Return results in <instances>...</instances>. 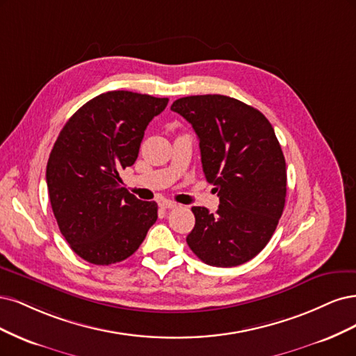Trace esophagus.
Listing matches in <instances>:
<instances>
[{"label":"esophagus","mask_w":356,"mask_h":356,"mask_svg":"<svg viewBox=\"0 0 356 356\" xmlns=\"http://www.w3.org/2000/svg\"><path fill=\"white\" fill-rule=\"evenodd\" d=\"M159 205H161L163 209H167V210H171V209H176V207H177V204H176V202H173V201H168V200L161 201V202H159Z\"/></svg>","instance_id":"1"}]
</instances>
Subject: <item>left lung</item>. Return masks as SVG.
Wrapping results in <instances>:
<instances>
[{
    "label": "left lung",
    "instance_id": "left-lung-1",
    "mask_svg": "<svg viewBox=\"0 0 356 356\" xmlns=\"http://www.w3.org/2000/svg\"><path fill=\"white\" fill-rule=\"evenodd\" d=\"M171 111L192 124L205 179L220 200L214 214L192 207L186 243L210 266L243 265L266 247L284 211L286 168L273 127L260 111L222 95L181 97Z\"/></svg>",
    "mask_w": 356,
    "mask_h": 356
}]
</instances>
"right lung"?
<instances>
[{
	"instance_id": "add662e5",
	"label": "right lung",
	"mask_w": 356,
	"mask_h": 356,
	"mask_svg": "<svg viewBox=\"0 0 356 356\" xmlns=\"http://www.w3.org/2000/svg\"><path fill=\"white\" fill-rule=\"evenodd\" d=\"M167 97L108 91L88 100L67 120L47 163L54 217L67 244L93 265L130 257L156 219L155 201H140L120 171L134 164L147 124Z\"/></svg>"
}]
</instances>
